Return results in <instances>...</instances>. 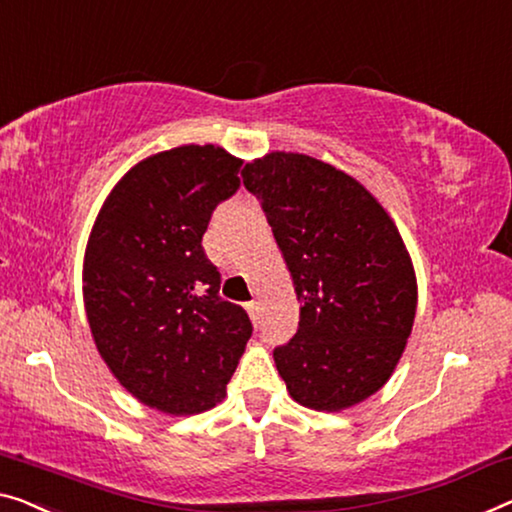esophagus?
<instances>
[{
    "label": "esophagus",
    "instance_id": "esophagus-1",
    "mask_svg": "<svg viewBox=\"0 0 512 512\" xmlns=\"http://www.w3.org/2000/svg\"><path fill=\"white\" fill-rule=\"evenodd\" d=\"M246 310H248V315L253 317V319H257V317H259V303H257V301H250V303H246Z\"/></svg>",
    "mask_w": 512,
    "mask_h": 512
}]
</instances>
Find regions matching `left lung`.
<instances>
[{
  "label": "left lung",
  "instance_id": "obj_1",
  "mask_svg": "<svg viewBox=\"0 0 512 512\" xmlns=\"http://www.w3.org/2000/svg\"><path fill=\"white\" fill-rule=\"evenodd\" d=\"M301 305L299 331L273 349L303 407L340 411L393 375L416 317V273L398 227L354 177L305 154L246 163Z\"/></svg>",
  "mask_w": 512,
  "mask_h": 512
}]
</instances>
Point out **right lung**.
<instances>
[{
  "label": "right lung",
  "instance_id": "right-lung-1",
  "mask_svg": "<svg viewBox=\"0 0 512 512\" xmlns=\"http://www.w3.org/2000/svg\"><path fill=\"white\" fill-rule=\"evenodd\" d=\"M241 158L183 144L131 167L91 227L82 294L98 354L142 404L188 416L225 398L253 324L220 299L202 248L213 209L241 186Z\"/></svg>",
  "mask_w": 512,
  "mask_h": 512
}]
</instances>
